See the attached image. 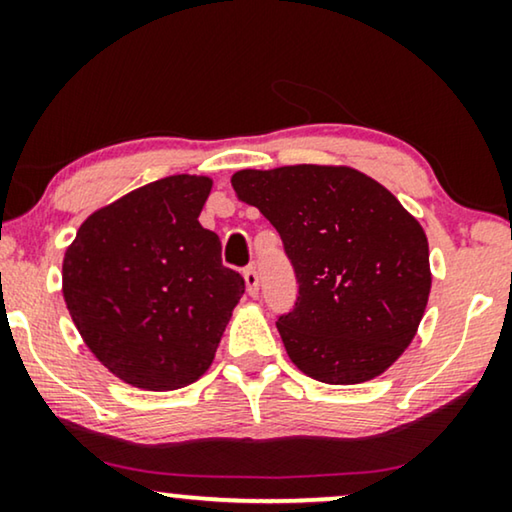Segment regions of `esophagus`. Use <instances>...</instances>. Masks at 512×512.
<instances>
[{
	"instance_id": "esophagus-1",
	"label": "esophagus",
	"mask_w": 512,
	"mask_h": 512,
	"mask_svg": "<svg viewBox=\"0 0 512 512\" xmlns=\"http://www.w3.org/2000/svg\"><path fill=\"white\" fill-rule=\"evenodd\" d=\"M244 284H247V293L251 298L258 296V272L254 265H249L247 270H244Z\"/></svg>"
}]
</instances>
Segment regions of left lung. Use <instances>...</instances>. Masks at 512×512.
Wrapping results in <instances>:
<instances>
[{"instance_id":"obj_1","label":"left lung","mask_w":512,"mask_h":512,"mask_svg":"<svg viewBox=\"0 0 512 512\" xmlns=\"http://www.w3.org/2000/svg\"><path fill=\"white\" fill-rule=\"evenodd\" d=\"M230 181L277 228L296 272V305L277 319L289 359L326 384L382 375L415 338L429 303V242L419 221L345 165L240 170Z\"/></svg>"}]
</instances>
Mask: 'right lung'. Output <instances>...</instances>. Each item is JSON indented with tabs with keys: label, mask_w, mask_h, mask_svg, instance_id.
<instances>
[{
	"label": "right lung",
	"mask_w": 512,
	"mask_h": 512,
	"mask_svg": "<svg viewBox=\"0 0 512 512\" xmlns=\"http://www.w3.org/2000/svg\"><path fill=\"white\" fill-rule=\"evenodd\" d=\"M212 179L174 174L81 223L62 296L83 342L132 387L172 391L205 375L244 293L198 216Z\"/></svg>",
	"instance_id": "1"
}]
</instances>
